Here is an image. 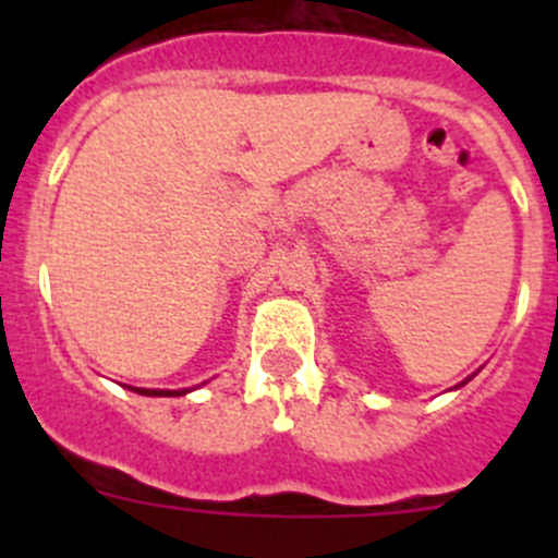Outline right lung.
Wrapping results in <instances>:
<instances>
[{
    "mask_svg": "<svg viewBox=\"0 0 558 558\" xmlns=\"http://www.w3.org/2000/svg\"><path fill=\"white\" fill-rule=\"evenodd\" d=\"M132 391L137 393H145V397H183V393H189V388H180V391H170V388H132Z\"/></svg>",
    "mask_w": 558,
    "mask_h": 558,
    "instance_id": "right-lung-1",
    "label": "right lung"
}]
</instances>
